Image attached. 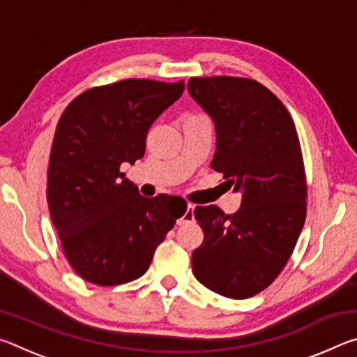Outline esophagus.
Returning a JSON list of instances; mask_svg holds the SVG:
<instances>
[{"mask_svg": "<svg viewBox=\"0 0 357 357\" xmlns=\"http://www.w3.org/2000/svg\"><path fill=\"white\" fill-rule=\"evenodd\" d=\"M193 204H187L185 208V213L183 214V217L178 220V225H184V223H189V222H193Z\"/></svg>", "mask_w": 357, "mask_h": 357, "instance_id": "esophagus-1", "label": "esophagus"}]
</instances>
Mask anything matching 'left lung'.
<instances>
[{"instance_id":"left-lung-1","label":"left lung","mask_w":357,"mask_h":357,"mask_svg":"<svg viewBox=\"0 0 357 357\" xmlns=\"http://www.w3.org/2000/svg\"><path fill=\"white\" fill-rule=\"evenodd\" d=\"M187 89L214 124L211 167L243 197L233 215L214 204L193 209L204 233L193 275L225 298H252L280 274L304 227L298 132L277 96L250 78H190Z\"/></svg>"}]
</instances>
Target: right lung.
<instances>
[{
	"mask_svg": "<svg viewBox=\"0 0 357 357\" xmlns=\"http://www.w3.org/2000/svg\"><path fill=\"white\" fill-rule=\"evenodd\" d=\"M183 93V82L130 78L84 91L59 119L47 202L66 258L83 280L112 287L142 277L185 213L173 197H142L119 172L142 159L151 124Z\"/></svg>",
	"mask_w": 357,
	"mask_h": 357,
	"instance_id": "right-lung-1",
	"label": "right lung"
}]
</instances>
